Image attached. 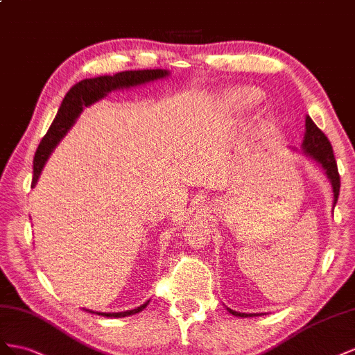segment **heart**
<instances>
[{"label": "heart", "instance_id": "1", "mask_svg": "<svg viewBox=\"0 0 355 355\" xmlns=\"http://www.w3.org/2000/svg\"><path fill=\"white\" fill-rule=\"evenodd\" d=\"M254 103H256V99L250 92H241L235 98V104L239 110H248L254 105Z\"/></svg>", "mask_w": 355, "mask_h": 355}]
</instances>
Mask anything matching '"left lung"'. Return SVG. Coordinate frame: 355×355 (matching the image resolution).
Masks as SVG:
<instances>
[{
	"instance_id": "1",
	"label": "left lung",
	"mask_w": 355,
	"mask_h": 355,
	"mask_svg": "<svg viewBox=\"0 0 355 355\" xmlns=\"http://www.w3.org/2000/svg\"><path fill=\"white\" fill-rule=\"evenodd\" d=\"M306 132H305V139H303V150L308 156H311L312 159H315L318 164L326 169L330 183L333 186V195H335V205L338 202V196H339V189H340V177H339V171H338V165H336V159L335 155H333V148L329 138L326 137V134L313 123L312 119L309 116H306ZM232 315L236 317H252L254 313H242V312H236L227 309Z\"/></svg>"
}]
</instances>
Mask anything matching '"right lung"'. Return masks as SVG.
Returning <instances> with one entry per match:
<instances>
[{
	"label": "right lung",
	"mask_w": 355,
	"mask_h": 355,
	"mask_svg": "<svg viewBox=\"0 0 355 355\" xmlns=\"http://www.w3.org/2000/svg\"><path fill=\"white\" fill-rule=\"evenodd\" d=\"M168 71L165 69H138V71H123L116 76H104V77H95V78H86L78 82L76 86L69 89V92L65 95L62 104H60L58 114L53 120L52 126L49 128L47 134L43 137L42 143H40L35 157H34V177L31 186L34 187L37 180L42 174V169L52 153L56 144L62 138L67 130L73 126L77 116L82 113L83 107L94 104L95 101L104 98L111 90L130 87L137 85H143L153 82V80L166 77ZM147 306V303L141 305L137 309L126 311V312H114V313H105L98 312V315L111 317V318H120V317H129L134 313L143 311ZM92 312V311H90Z\"/></svg>",
	"instance_id": "add662e5"
}]
</instances>
